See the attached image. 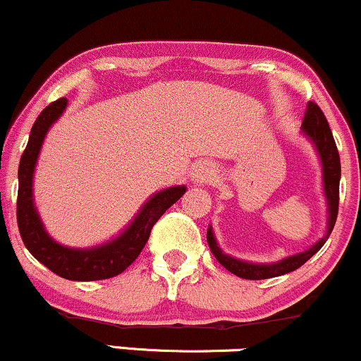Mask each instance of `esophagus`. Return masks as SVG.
I'll return each mask as SVG.
<instances>
[{
	"instance_id": "1",
	"label": "esophagus",
	"mask_w": 361,
	"mask_h": 361,
	"mask_svg": "<svg viewBox=\"0 0 361 361\" xmlns=\"http://www.w3.org/2000/svg\"><path fill=\"white\" fill-rule=\"evenodd\" d=\"M214 176V168L209 161H198L191 171V180L193 181H208Z\"/></svg>"
}]
</instances>
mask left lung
<instances>
[{"label":"left lung","instance_id":"1","mask_svg":"<svg viewBox=\"0 0 361 361\" xmlns=\"http://www.w3.org/2000/svg\"><path fill=\"white\" fill-rule=\"evenodd\" d=\"M302 135L307 138L310 143L313 145L314 152H317L318 158H320L322 165V178H323V195L326 200V230L325 235L320 240L314 241L310 248L303 250V252L290 255V257L281 258L280 262L273 263H253L245 262V259L235 258L231 255L223 252L218 245L216 238H214L213 228L208 226L207 240L209 248L214 255V258L220 262L228 271L240 278H246V280H267V278H275L285 273L295 271L296 268L302 267L307 263L310 258L313 257L318 250L325 245V241L330 236L333 226H335L336 214H338V195H340V176H341V166H340V154L336 149L335 140H333L331 130L328 126V121L322 109L318 108L317 103L310 102L307 104V111H305L303 121H302Z\"/></svg>","mask_w":361,"mask_h":361}]
</instances>
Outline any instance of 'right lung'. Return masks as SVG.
Listing matches in <instances>:
<instances>
[{
	"mask_svg": "<svg viewBox=\"0 0 361 361\" xmlns=\"http://www.w3.org/2000/svg\"><path fill=\"white\" fill-rule=\"evenodd\" d=\"M66 106V98H59L48 104L31 128L28 145L18 168V181H20L16 203L18 228L28 252L58 276L73 281L106 280L120 275L138 258L143 246L147 245L153 225L173 203H176L185 195L186 186L176 185L157 191L143 203L125 230L104 243L88 248H75V246L58 243L41 221L38 208L35 204L33 178L44 138L49 128L65 113Z\"/></svg>",
	"mask_w": 361,
	"mask_h": 361,
	"instance_id": "right-lung-1",
	"label": "right lung"
}]
</instances>
